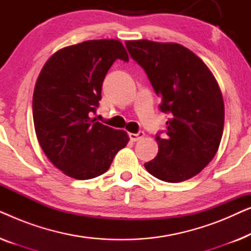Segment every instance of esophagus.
Segmentation results:
<instances>
[{
    "label": "esophagus",
    "instance_id": "34e87169",
    "mask_svg": "<svg viewBox=\"0 0 251 251\" xmlns=\"http://www.w3.org/2000/svg\"><path fill=\"white\" fill-rule=\"evenodd\" d=\"M129 137H130V140H131V142H138V140H140L145 137V132H143V131H139L137 133L131 132V133H129Z\"/></svg>",
    "mask_w": 251,
    "mask_h": 251
}]
</instances>
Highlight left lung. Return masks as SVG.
Returning a JSON list of instances; mask_svg holds the SVG:
<instances>
[{"mask_svg": "<svg viewBox=\"0 0 251 251\" xmlns=\"http://www.w3.org/2000/svg\"><path fill=\"white\" fill-rule=\"evenodd\" d=\"M130 56L146 72L160 109L169 113L166 135L156 136L157 155L145 163L152 176L168 183L194 177L214 159L224 130V100L207 65L174 42L126 41Z\"/></svg>", "mask_w": 251, "mask_h": 251, "instance_id": "left-lung-1", "label": "left lung"}]
</instances>
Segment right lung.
<instances>
[{
    "label": "right lung",
    "instance_id": "add662e5",
    "mask_svg": "<svg viewBox=\"0 0 251 251\" xmlns=\"http://www.w3.org/2000/svg\"><path fill=\"white\" fill-rule=\"evenodd\" d=\"M116 59L129 60L119 40H90L58 50L44 64L33 94V120L40 146L68 177L91 179L108 170L129 142L91 118L101 99L105 75Z\"/></svg>",
    "mask_w": 251,
    "mask_h": 251
}]
</instances>
